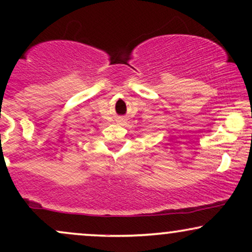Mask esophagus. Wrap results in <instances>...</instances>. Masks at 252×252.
<instances>
[{"label":"esophagus","mask_w":252,"mask_h":252,"mask_svg":"<svg viewBox=\"0 0 252 252\" xmlns=\"http://www.w3.org/2000/svg\"><path fill=\"white\" fill-rule=\"evenodd\" d=\"M126 118L124 117H117L116 118V123H118V124H123V123H126Z\"/></svg>","instance_id":"34e87169"}]
</instances>
